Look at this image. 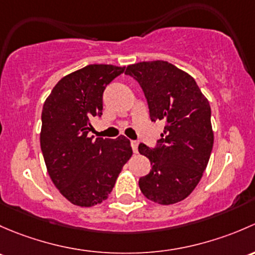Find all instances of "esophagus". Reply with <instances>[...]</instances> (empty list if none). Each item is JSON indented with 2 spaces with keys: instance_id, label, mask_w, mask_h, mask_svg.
Instances as JSON below:
<instances>
[{
  "instance_id": "34e87169",
  "label": "esophagus",
  "mask_w": 255,
  "mask_h": 255,
  "mask_svg": "<svg viewBox=\"0 0 255 255\" xmlns=\"http://www.w3.org/2000/svg\"><path fill=\"white\" fill-rule=\"evenodd\" d=\"M131 147H132L133 153H137V152H138V142H137V141H131Z\"/></svg>"
}]
</instances>
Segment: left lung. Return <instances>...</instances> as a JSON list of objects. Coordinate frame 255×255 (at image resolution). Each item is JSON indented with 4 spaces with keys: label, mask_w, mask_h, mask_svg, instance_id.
<instances>
[{
    "label": "left lung",
    "mask_w": 255,
    "mask_h": 255,
    "mask_svg": "<svg viewBox=\"0 0 255 255\" xmlns=\"http://www.w3.org/2000/svg\"><path fill=\"white\" fill-rule=\"evenodd\" d=\"M143 89L152 122L163 120L156 148L138 145L151 162V170L138 180L148 200L172 205L188 198L200 182L214 146L211 108L207 98L185 71L167 61L128 65Z\"/></svg>",
    "instance_id": "8db88e82"
}]
</instances>
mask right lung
<instances>
[{
	"mask_svg": "<svg viewBox=\"0 0 255 255\" xmlns=\"http://www.w3.org/2000/svg\"><path fill=\"white\" fill-rule=\"evenodd\" d=\"M124 71L114 65H88L62 77L44 103L40 147L46 169L57 190L76 206L107 200L132 154L125 136H88L91 119L102 115L104 89Z\"/></svg>",
	"mask_w": 255,
	"mask_h": 255,
	"instance_id": "obj_1",
	"label": "right lung"
}]
</instances>
